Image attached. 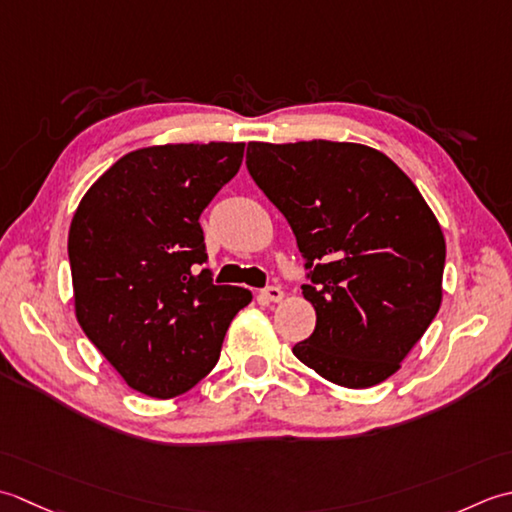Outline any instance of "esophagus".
<instances>
[{
    "label": "esophagus",
    "mask_w": 512,
    "mask_h": 512,
    "mask_svg": "<svg viewBox=\"0 0 512 512\" xmlns=\"http://www.w3.org/2000/svg\"><path fill=\"white\" fill-rule=\"evenodd\" d=\"M283 296H285L283 289L276 287V285H269V287H265V289L258 294V298L263 300V302H280V300H283Z\"/></svg>",
    "instance_id": "obj_1"
}]
</instances>
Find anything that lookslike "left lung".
<instances>
[{
  "label": "left lung",
  "mask_w": 512,
  "mask_h": 512,
  "mask_svg": "<svg viewBox=\"0 0 512 512\" xmlns=\"http://www.w3.org/2000/svg\"><path fill=\"white\" fill-rule=\"evenodd\" d=\"M247 170L296 236L316 329L294 356L367 389L400 369L442 302L446 243L413 181L360 143H249Z\"/></svg>",
  "instance_id": "left-lung-1"
}]
</instances>
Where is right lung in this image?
<instances>
[{
	"label": "right lung",
	"mask_w": 512,
	"mask_h": 512,
	"mask_svg": "<svg viewBox=\"0 0 512 512\" xmlns=\"http://www.w3.org/2000/svg\"><path fill=\"white\" fill-rule=\"evenodd\" d=\"M245 143L134 150L90 187L72 218L75 311L128 387L168 400L214 369L252 291L214 285L203 210L241 168Z\"/></svg>",
	"instance_id": "right-lung-1"
}]
</instances>
